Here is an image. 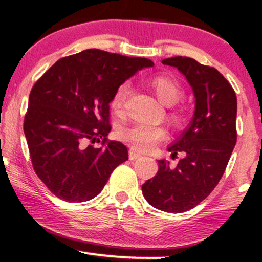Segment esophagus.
<instances>
[{"label": "esophagus", "instance_id": "obj_1", "mask_svg": "<svg viewBox=\"0 0 262 262\" xmlns=\"http://www.w3.org/2000/svg\"><path fill=\"white\" fill-rule=\"evenodd\" d=\"M139 158H141L140 152L135 151V150H130V151H129V159H130V160H135V159Z\"/></svg>", "mask_w": 262, "mask_h": 262}]
</instances>
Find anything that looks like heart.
I'll list each match as a JSON object with an SVG mask.
<instances>
[{
	"label": "heart",
	"mask_w": 262,
	"mask_h": 262,
	"mask_svg": "<svg viewBox=\"0 0 262 262\" xmlns=\"http://www.w3.org/2000/svg\"><path fill=\"white\" fill-rule=\"evenodd\" d=\"M149 85L154 91L158 100L165 106H173L183 95V89L180 82L169 75H156L149 80ZM130 93V85L122 83L114 91L111 107L117 114L124 113L125 103ZM177 118L179 114H175ZM119 137L127 141L129 145L139 151H148L165 137L164 128L149 124H133L119 130Z\"/></svg>",
	"instance_id": "1"
}]
</instances>
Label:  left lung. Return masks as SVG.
I'll use <instances>...</instances> for the list:
<instances>
[{"label": "left lung", "instance_id": "left-lung-1", "mask_svg": "<svg viewBox=\"0 0 262 262\" xmlns=\"http://www.w3.org/2000/svg\"><path fill=\"white\" fill-rule=\"evenodd\" d=\"M186 77L194 96V112L185 130L167 146L171 156L183 155L175 167L158 160L159 171L141 186L154 208L182 213L201 203L223 176L236 143V96L214 68L194 59L162 60Z\"/></svg>", "mask_w": 262, "mask_h": 262}]
</instances>
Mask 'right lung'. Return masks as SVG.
Here are the masks:
<instances>
[{
	"mask_svg": "<svg viewBox=\"0 0 262 262\" xmlns=\"http://www.w3.org/2000/svg\"><path fill=\"white\" fill-rule=\"evenodd\" d=\"M154 62L98 49L56 61L33 86L25 135L39 179L66 202H83L103 189L112 171L128 160L121 141H106L116 89ZM101 139L93 148L88 141Z\"/></svg>",
	"mask_w": 262,
	"mask_h": 262,
	"instance_id": "obj_1",
	"label": "right lung"
}]
</instances>
